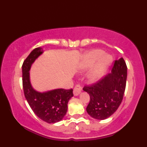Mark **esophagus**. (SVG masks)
<instances>
[{"label": "esophagus", "mask_w": 147, "mask_h": 147, "mask_svg": "<svg viewBox=\"0 0 147 147\" xmlns=\"http://www.w3.org/2000/svg\"><path fill=\"white\" fill-rule=\"evenodd\" d=\"M82 92V87H80V85H77L74 87V89L73 90V94L74 95L76 96H78Z\"/></svg>", "instance_id": "34e87169"}]
</instances>
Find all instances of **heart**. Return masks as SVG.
Listing matches in <instances>:
<instances>
[{
  "label": "heart",
  "instance_id": "b5f03b06",
  "mask_svg": "<svg viewBox=\"0 0 147 147\" xmlns=\"http://www.w3.org/2000/svg\"><path fill=\"white\" fill-rule=\"evenodd\" d=\"M111 62L112 57L110 55L104 54L101 49H94L84 56L82 69L85 70L94 64L89 73V78L90 81L96 82L100 78Z\"/></svg>",
  "mask_w": 147,
  "mask_h": 147
}]
</instances>
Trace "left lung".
<instances>
[{
	"label": "left lung",
	"instance_id": "left-lung-1",
	"mask_svg": "<svg viewBox=\"0 0 147 147\" xmlns=\"http://www.w3.org/2000/svg\"><path fill=\"white\" fill-rule=\"evenodd\" d=\"M127 67L123 58L115 60L111 72L83 90L90 96L86 111L92 118L103 120L115 113L121 104L126 86Z\"/></svg>",
	"mask_w": 147,
	"mask_h": 147
}]
</instances>
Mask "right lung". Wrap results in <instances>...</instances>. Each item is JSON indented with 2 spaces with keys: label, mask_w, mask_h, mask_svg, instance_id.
Segmentation results:
<instances>
[{
  "label": "right lung",
  "mask_w": 147,
  "mask_h": 147,
  "mask_svg": "<svg viewBox=\"0 0 147 147\" xmlns=\"http://www.w3.org/2000/svg\"><path fill=\"white\" fill-rule=\"evenodd\" d=\"M43 53L42 47L35 48L24 62L22 67L23 89L26 99L34 113L45 122L55 123L65 115L68 101L73 96V90L56 89L39 92L34 89L30 81L29 71L34 61Z\"/></svg>",
  "instance_id": "right-lung-1"
}]
</instances>
